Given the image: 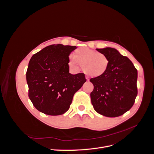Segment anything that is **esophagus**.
<instances>
[{
	"label": "esophagus",
	"instance_id": "esophagus-1",
	"mask_svg": "<svg viewBox=\"0 0 154 154\" xmlns=\"http://www.w3.org/2000/svg\"><path fill=\"white\" fill-rule=\"evenodd\" d=\"M85 78H86V80H87V81H89L90 79H89V78H88V76H86V77H85Z\"/></svg>",
	"mask_w": 154,
	"mask_h": 154
}]
</instances>
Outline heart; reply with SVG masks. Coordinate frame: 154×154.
Instances as JSON below:
<instances>
[{"instance_id":"b5f03b06","label":"heart","mask_w":154,"mask_h":154,"mask_svg":"<svg viewBox=\"0 0 154 154\" xmlns=\"http://www.w3.org/2000/svg\"><path fill=\"white\" fill-rule=\"evenodd\" d=\"M68 64L73 69H77L80 65L87 75L101 77L107 71L109 60L103 53L86 48H80L74 51L73 57H69Z\"/></svg>"}]
</instances>
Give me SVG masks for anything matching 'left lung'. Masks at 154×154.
<instances>
[{
    "label": "left lung",
    "instance_id": "obj_1",
    "mask_svg": "<svg viewBox=\"0 0 154 154\" xmlns=\"http://www.w3.org/2000/svg\"><path fill=\"white\" fill-rule=\"evenodd\" d=\"M105 54L109 66L103 76L91 78V93L94 110L106 117H118L129 110L137 95V71L127 57L114 48L96 49Z\"/></svg>",
    "mask_w": 154,
    "mask_h": 154
}]
</instances>
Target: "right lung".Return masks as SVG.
Instances as JSON below:
<instances>
[{"label": "right lung", "mask_w": 154, "mask_h": 154, "mask_svg": "<svg viewBox=\"0 0 154 154\" xmlns=\"http://www.w3.org/2000/svg\"><path fill=\"white\" fill-rule=\"evenodd\" d=\"M76 48L53 44L32 56L26 72L28 96L41 112L50 116L66 113L74 94L86 82L83 73H69V56Z\"/></svg>", "instance_id": "right-lung-1"}]
</instances>
